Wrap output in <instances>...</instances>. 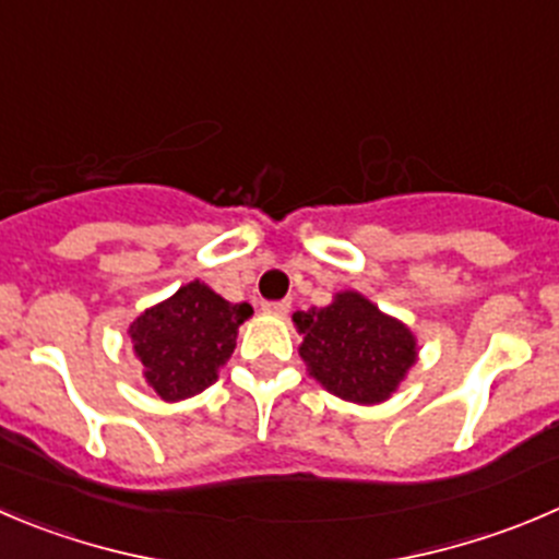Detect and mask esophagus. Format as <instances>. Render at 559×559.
<instances>
[{"label":"esophagus","instance_id":"34e87169","mask_svg":"<svg viewBox=\"0 0 559 559\" xmlns=\"http://www.w3.org/2000/svg\"><path fill=\"white\" fill-rule=\"evenodd\" d=\"M263 310L269 312V316H288L290 301H265Z\"/></svg>","mask_w":559,"mask_h":559}]
</instances>
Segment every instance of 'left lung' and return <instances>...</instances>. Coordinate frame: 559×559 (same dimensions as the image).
<instances>
[{
    "label": "left lung",
    "instance_id": "8db88e82",
    "mask_svg": "<svg viewBox=\"0 0 559 559\" xmlns=\"http://www.w3.org/2000/svg\"><path fill=\"white\" fill-rule=\"evenodd\" d=\"M294 326L307 373L348 403L390 401L417 365V334L359 290H340L332 305L294 312Z\"/></svg>",
    "mask_w": 559,
    "mask_h": 559
}]
</instances>
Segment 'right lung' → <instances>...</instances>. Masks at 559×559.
<instances>
[{"label": "right lung", "instance_id": "add662e5", "mask_svg": "<svg viewBox=\"0 0 559 559\" xmlns=\"http://www.w3.org/2000/svg\"><path fill=\"white\" fill-rule=\"evenodd\" d=\"M247 318H252L247 301L233 305L203 280H191L169 299L147 307L129 326L147 386L167 403L209 390L233 356L238 326Z\"/></svg>", "mask_w": 559, "mask_h": 559}]
</instances>
